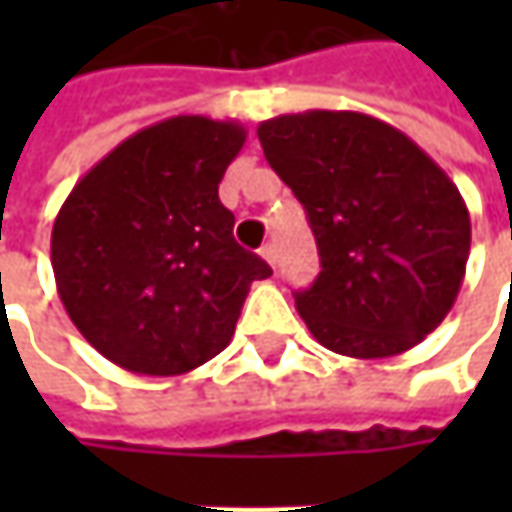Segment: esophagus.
I'll use <instances>...</instances> for the list:
<instances>
[{"instance_id": "obj_1", "label": "esophagus", "mask_w": 512, "mask_h": 512, "mask_svg": "<svg viewBox=\"0 0 512 512\" xmlns=\"http://www.w3.org/2000/svg\"><path fill=\"white\" fill-rule=\"evenodd\" d=\"M259 253H262V259H265L270 267L279 265V250H276V245H265L262 250H259Z\"/></svg>"}]
</instances>
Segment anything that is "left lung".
Instances as JSON below:
<instances>
[{
	"label": "left lung",
	"instance_id": "obj_1",
	"mask_svg": "<svg viewBox=\"0 0 512 512\" xmlns=\"http://www.w3.org/2000/svg\"><path fill=\"white\" fill-rule=\"evenodd\" d=\"M270 168L305 205L322 273L296 293L313 339L353 359H387L442 325L470 256V213L410 136L356 110L267 119Z\"/></svg>",
	"mask_w": 512,
	"mask_h": 512
}]
</instances>
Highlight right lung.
<instances>
[{
  "label": "right lung",
  "mask_w": 512,
  "mask_h": 512,
  "mask_svg": "<svg viewBox=\"0 0 512 512\" xmlns=\"http://www.w3.org/2000/svg\"><path fill=\"white\" fill-rule=\"evenodd\" d=\"M247 130L170 116L133 133L76 182L50 233L70 322L139 376H182L222 353L247 290L273 270L236 245L219 182Z\"/></svg>",
  "instance_id": "add662e5"
}]
</instances>
